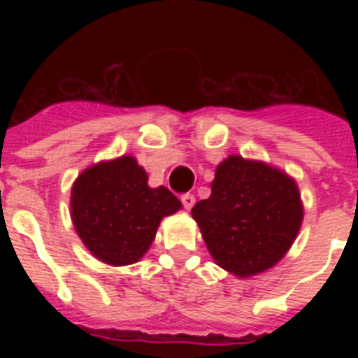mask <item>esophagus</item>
Masks as SVG:
<instances>
[{"label":"esophagus","instance_id":"34e87169","mask_svg":"<svg viewBox=\"0 0 358 358\" xmlns=\"http://www.w3.org/2000/svg\"><path fill=\"white\" fill-rule=\"evenodd\" d=\"M182 204H184L185 210H191L193 208V204H195V195H191V193H185V195H182Z\"/></svg>","mask_w":358,"mask_h":358}]
</instances>
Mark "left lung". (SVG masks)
Wrapping results in <instances>:
<instances>
[{
    "label": "left lung",
    "instance_id": "left-lung-1",
    "mask_svg": "<svg viewBox=\"0 0 358 358\" xmlns=\"http://www.w3.org/2000/svg\"><path fill=\"white\" fill-rule=\"evenodd\" d=\"M191 215L213 260L238 277L275 266L292 247L303 221L297 185L262 162L230 156L215 171L212 195Z\"/></svg>",
    "mask_w": 358,
    "mask_h": 358
}]
</instances>
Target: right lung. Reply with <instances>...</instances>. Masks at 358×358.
<instances>
[{
  "label": "right lung",
  "instance_id": "obj_1",
  "mask_svg": "<svg viewBox=\"0 0 358 358\" xmlns=\"http://www.w3.org/2000/svg\"><path fill=\"white\" fill-rule=\"evenodd\" d=\"M131 156L92 165L72 187V221L85 247L111 266L135 264L156 238L165 215L182 204L167 187H148Z\"/></svg>",
  "mask_w": 358,
  "mask_h": 358
}]
</instances>
